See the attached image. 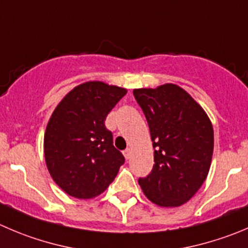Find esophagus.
Returning <instances> with one entry per match:
<instances>
[{
	"instance_id": "esophagus-1",
	"label": "esophagus",
	"mask_w": 248,
	"mask_h": 248,
	"mask_svg": "<svg viewBox=\"0 0 248 248\" xmlns=\"http://www.w3.org/2000/svg\"><path fill=\"white\" fill-rule=\"evenodd\" d=\"M123 155H124V157L126 158V159H130L131 157V148H126L124 152H123Z\"/></svg>"
}]
</instances>
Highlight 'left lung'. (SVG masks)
<instances>
[{
  "label": "left lung",
  "instance_id": "obj_1",
  "mask_svg": "<svg viewBox=\"0 0 248 248\" xmlns=\"http://www.w3.org/2000/svg\"><path fill=\"white\" fill-rule=\"evenodd\" d=\"M155 148V164L139 179L148 200L161 207H179L199 191L213 155V126L203 108L184 89L164 84L135 89Z\"/></svg>",
  "mask_w": 248,
  "mask_h": 248
}]
</instances>
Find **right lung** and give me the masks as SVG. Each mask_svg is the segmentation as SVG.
Wrapping results in <instances>:
<instances>
[{
  "instance_id": "obj_1",
  "label": "right lung",
  "mask_w": 248,
  "mask_h": 248,
  "mask_svg": "<svg viewBox=\"0 0 248 248\" xmlns=\"http://www.w3.org/2000/svg\"><path fill=\"white\" fill-rule=\"evenodd\" d=\"M125 93L123 87L87 81L68 93L52 113L44 138L45 161L52 179L69 196H98L124 164L105 120Z\"/></svg>"
}]
</instances>
